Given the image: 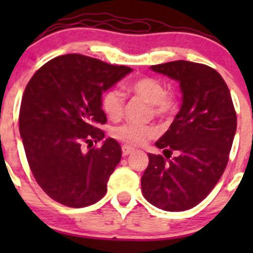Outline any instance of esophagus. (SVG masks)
<instances>
[{"mask_svg": "<svg viewBox=\"0 0 253 253\" xmlns=\"http://www.w3.org/2000/svg\"><path fill=\"white\" fill-rule=\"evenodd\" d=\"M132 152H134V149L132 147H129V145H122V154L124 155H128L131 154Z\"/></svg>", "mask_w": 253, "mask_h": 253, "instance_id": "esophagus-1", "label": "esophagus"}]
</instances>
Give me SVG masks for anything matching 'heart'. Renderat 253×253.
I'll use <instances>...</instances> for the list:
<instances>
[{
  "label": "heart",
  "instance_id": "1",
  "mask_svg": "<svg viewBox=\"0 0 253 253\" xmlns=\"http://www.w3.org/2000/svg\"><path fill=\"white\" fill-rule=\"evenodd\" d=\"M129 91L150 104L153 116L158 119H169L175 110L176 100L172 94L167 93L164 84L152 77L139 78L128 86ZM101 109L109 119L119 120L124 114L125 96L119 89H109L101 98ZM111 134L117 141L128 145H143L157 136V129L150 126L125 124L112 128Z\"/></svg>",
  "mask_w": 253,
  "mask_h": 253
}]
</instances>
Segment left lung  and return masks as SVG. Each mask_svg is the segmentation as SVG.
<instances>
[{
  "label": "left lung",
  "instance_id": "left-lung-1",
  "mask_svg": "<svg viewBox=\"0 0 253 253\" xmlns=\"http://www.w3.org/2000/svg\"><path fill=\"white\" fill-rule=\"evenodd\" d=\"M150 70L180 83L182 104L169 129L155 142L165 157L148 154L142 193L163 211H187L205 200L225 170L236 112L228 85L209 66L180 60ZM172 151L178 155L170 160Z\"/></svg>",
  "mask_w": 253,
  "mask_h": 253
}]
</instances>
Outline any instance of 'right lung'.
Returning a JSON list of instances; mask_svg holds the SVG:
<instances>
[{"label":"right lung","mask_w":253,"mask_h":253,"mask_svg":"<svg viewBox=\"0 0 253 253\" xmlns=\"http://www.w3.org/2000/svg\"><path fill=\"white\" fill-rule=\"evenodd\" d=\"M132 68L88 56H58L35 72L25 88L19 132L30 170L48 197L82 208L105 196L106 185L121 160V147L106 138L100 148L83 143L105 137L101 95Z\"/></svg>","instance_id":"add662e5"}]
</instances>
